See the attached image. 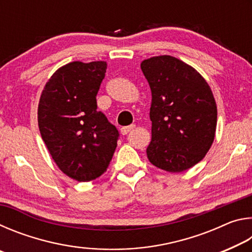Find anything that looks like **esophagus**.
Returning <instances> with one entry per match:
<instances>
[{"instance_id": "1", "label": "esophagus", "mask_w": 252, "mask_h": 252, "mask_svg": "<svg viewBox=\"0 0 252 252\" xmlns=\"http://www.w3.org/2000/svg\"><path fill=\"white\" fill-rule=\"evenodd\" d=\"M133 129H134V126H133V125L127 126H122V127H121V133H122L123 135H126V134L129 133L130 131L133 130Z\"/></svg>"}]
</instances>
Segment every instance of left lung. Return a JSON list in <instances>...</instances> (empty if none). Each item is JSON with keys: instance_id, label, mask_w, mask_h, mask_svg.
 Instances as JSON below:
<instances>
[{"instance_id": "left-lung-1", "label": "left lung", "mask_w": 252, "mask_h": 252, "mask_svg": "<svg viewBox=\"0 0 252 252\" xmlns=\"http://www.w3.org/2000/svg\"><path fill=\"white\" fill-rule=\"evenodd\" d=\"M141 70L152 93L148 159L165 171H185L203 159L215 139L211 89L192 66L170 55L144 60Z\"/></svg>"}]
</instances>
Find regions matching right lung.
I'll return each mask as SVG.
<instances>
[{
  "mask_svg": "<svg viewBox=\"0 0 252 252\" xmlns=\"http://www.w3.org/2000/svg\"><path fill=\"white\" fill-rule=\"evenodd\" d=\"M106 62H71L60 67L42 92L37 122L58 167L81 182L103 174L112 160L119 131L97 111L96 94Z\"/></svg>",
  "mask_w": 252,
  "mask_h": 252,
  "instance_id": "obj_1",
  "label": "right lung"
}]
</instances>
